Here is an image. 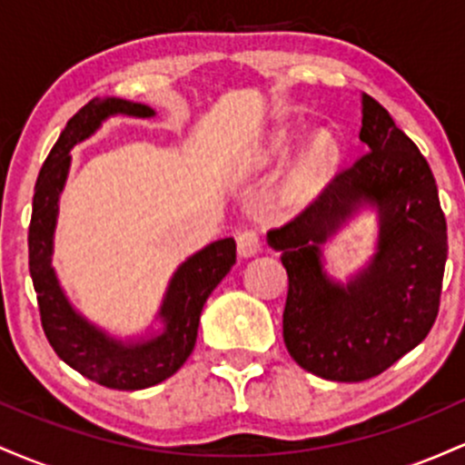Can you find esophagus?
Masks as SVG:
<instances>
[{
    "instance_id": "esophagus-1",
    "label": "esophagus",
    "mask_w": 465,
    "mask_h": 465,
    "mask_svg": "<svg viewBox=\"0 0 465 465\" xmlns=\"http://www.w3.org/2000/svg\"><path fill=\"white\" fill-rule=\"evenodd\" d=\"M238 255L240 258H251V255H255L262 247V242H260V233L255 232V229H244V232L238 233Z\"/></svg>"
}]
</instances>
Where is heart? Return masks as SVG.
Masks as SVG:
<instances>
[{"label":"heart","mask_w":465,"mask_h":465,"mask_svg":"<svg viewBox=\"0 0 465 465\" xmlns=\"http://www.w3.org/2000/svg\"><path fill=\"white\" fill-rule=\"evenodd\" d=\"M282 151H284V148H277V153ZM336 154H339V148H336V142L328 135V133H317V135H312V140L308 142L306 148H303L300 162H297L295 173H292V199H312V196L328 183L334 173Z\"/></svg>","instance_id":"b5f03b06"}]
</instances>
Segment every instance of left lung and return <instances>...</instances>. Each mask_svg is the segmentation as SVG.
Masks as SVG:
<instances>
[{
  "mask_svg": "<svg viewBox=\"0 0 465 465\" xmlns=\"http://www.w3.org/2000/svg\"><path fill=\"white\" fill-rule=\"evenodd\" d=\"M359 137L361 157L273 232L288 273V354L336 382L378 376L426 339L448 258L446 218L429 162L367 94ZM362 209L377 212V251L339 282L324 269L321 247Z\"/></svg>",
  "mask_w": 465,
  "mask_h": 465,
  "instance_id": "left-lung-1",
  "label": "left lung"
}]
</instances>
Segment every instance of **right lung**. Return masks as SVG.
Listing matches in <instances>:
<instances>
[{
	"instance_id": "add662e5",
	"label": "right lung",
	"mask_w": 465,
	"mask_h": 465,
	"mask_svg": "<svg viewBox=\"0 0 465 465\" xmlns=\"http://www.w3.org/2000/svg\"><path fill=\"white\" fill-rule=\"evenodd\" d=\"M114 115L153 117L154 111L131 100L94 98L67 122L36 179L28 253L41 325L58 359L98 385L135 391L159 385L188 361L199 334L203 306L236 264V240H216L179 264L154 317L162 323L159 332L148 330L143 336L117 339L72 306L52 266L58 201L72 165L69 151Z\"/></svg>"
}]
</instances>
